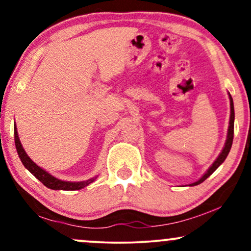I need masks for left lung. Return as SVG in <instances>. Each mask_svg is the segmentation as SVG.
I'll use <instances>...</instances> for the list:
<instances>
[{"label":"left lung","mask_w":251,"mask_h":251,"mask_svg":"<svg viewBox=\"0 0 251 251\" xmlns=\"http://www.w3.org/2000/svg\"><path fill=\"white\" fill-rule=\"evenodd\" d=\"M230 111H231V113H230V122H229V129H227V138H226V146H224L223 151L221 152V154L218 155L217 159L215 160V163L212 164L211 168H210L208 171H206V174L203 176V177L201 178L200 180L196 181V183H192L191 186L194 185H198V184L203 183L204 180L206 179V178L209 177L210 175H212L214 172L216 171V169L218 168V166L221 165L222 163L226 160V155L229 154L230 152V149H231V145H232V140H234V120H235V111H234V102H232V98L230 96Z\"/></svg>","instance_id":"obj_1"}]
</instances>
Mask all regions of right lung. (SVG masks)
Returning <instances> with one entry per match:
<instances>
[{
    "mask_svg": "<svg viewBox=\"0 0 251 251\" xmlns=\"http://www.w3.org/2000/svg\"><path fill=\"white\" fill-rule=\"evenodd\" d=\"M14 135H15V145H16V150H17V154H19L20 159L21 162L24 163V165L25 166V169H28L30 171V174H33L35 177L39 179L45 186L47 188L53 189V190H67V191H73V190H80L85 186H87L88 184L93 183L96 178H91V179L85 180V181H63L57 179V178L51 176L50 174H48L47 171L37 166L33 160L28 157V154L25 153V151L22 148L21 142L19 139V134H17V129L16 126L14 128Z\"/></svg>",
    "mask_w": 251,
    "mask_h": 251,
    "instance_id": "1",
    "label": "right lung"
}]
</instances>
